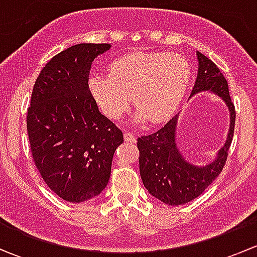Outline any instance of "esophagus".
<instances>
[{
  "label": "esophagus",
  "instance_id": "esophagus-1",
  "mask_svg": "<svg viewBox=\"0 0 257 257\" xmlns=\"http://www.w3.org/2000/svg\"><path fill=\"white\" fill-rule=\"evenodd\" d=\"M124 139H125V142H129V143H136L137 142V138L134 137L133 133H131V132H125V133H124Z\"/></svg>",
  "mask_w": 257,
  "mask_h": 257
}]
</instances>
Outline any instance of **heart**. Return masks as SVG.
I'll return each instance as SVG.
<instances>
[{
    "instance_id": "obj_1",
    "label": "heart",
    "mask_w": 257,
    "mask_h": 257,
    "mask_svg": "<svg viewBox=\"0 0 257 257\" xmlns=\"http://www.w3.org/2000/svg\"><path fill=\"white\" fill-rule=\"evenodd\" d=\"M109 76L93 74L89 88L107 116L119 119L128 110L131 95L138 109L134 121L162 123L174 115L190 85V63L177 53L134 52L115 58Z\"/></svg>"
}]
</instances>
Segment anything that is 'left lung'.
<instances>
[{
  "label": "left lung",
  "mask_w": 257,
  "mask_h": 257,
  "mask_svg": "<svg viewBox=\"0 0 257 257\" xmlns=\"http://www.w3.org/2000/svg\"><path fill=\"white\" fill-rule=\"evenodd\" d=\"M198 77L190 98L201 92L219 95L230 112V126L224 147L216 158L206 165H194L181 155L177 147L178 115L162 129L138 138L139 172L150 195L168 205H181L194 200L219 177L227 159L235 128V105L229 94L227 80L216 64L198 52Z\"/></svg>",
  "instance_id": "8db88e82"
}]
</instances>
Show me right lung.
I'll list each match as a JSON object with an SVG mask.
<instances>
[{
	"label": "right lung",
	"instance_id": "add662e5",
	"mask_svg": "<svg viewBox=\"0 0 257 257\" xmlns=\"http://www.w3.org/2000/svg\"><path fill=\"white\" fill-rule=\"evenodd\" d=\"M108 43H79L54 56L33 85L27 133L33 162L48 188L69 203L107 186L123 133L98 109L88 85L92 62Z\"/></svg>",
	"mask_w": 257,
	"mask_h": 257
}]
</instances>
